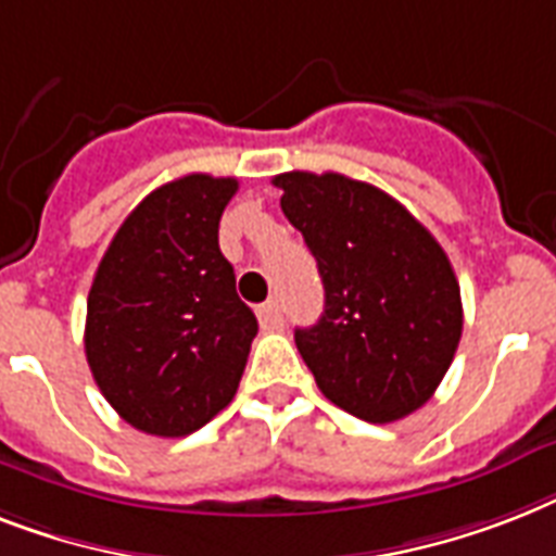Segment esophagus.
<instances>
[{"label": "esophagus", "instance_id": "esophagus-1", "mask_svg": "<svg viewBox=\"0 0 556 556\" xmlns=\"http://www.w3.org/2000/svg\"><path fill=\"white\" fill-rule=\"evenodd\" d=\"M256 317H260L262 329H279L282 326V305H279V300H268L256 308Z\"/></svg>", "mask_w": 556, "mask_h": 556}]
</instances>
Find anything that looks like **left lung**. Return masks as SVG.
<instances>
[{
    "instance_id": "left-lung-1",
    "label": "left lung",
    "mask_w": 556,
    "mask_h": 556,
    "mask_svg": "<svg viewBox=\"0 0 556 556\" xmlns=\"http://www.w3.org/2000/svg\"><path fill=\"white\" fill-rule=\"evenodd\" d=\"M282 213L303 233L326 308L294 340L331 404L371 424L430 401L462 340L447 253L409 210L340 173H282Z\"/></svg>"
}]
</instances>
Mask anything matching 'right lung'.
<instances>
[{
  "mask_svg": "<svg viewBox=\"0 0 556 556\" xmlns=\"http://www.w3.org/2000/svg\"><path fill=\"white\" fill-rule=\"evenodd\" d=\"M236 178L204 173L152 190L98 265L86 305V361L135 430L181 439L233 401L256 338L218 251Z\"/></svg>",
  "mask_w": 556,
  "mask_h": 556,
  "instance_id": "add662e5",
  "label": "right lung"
}]
</instances>
